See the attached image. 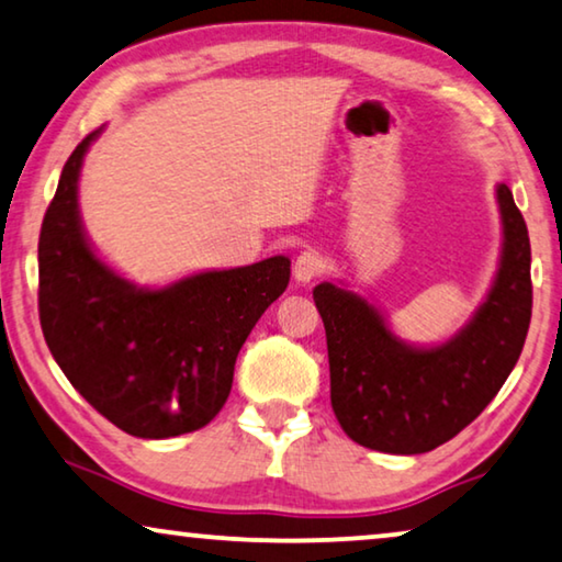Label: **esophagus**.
I'll use <instances>...</instances> for the list:
<instances>
[{
    "label": "esophagus",
    "mask_w": 562,
    "mask_h": 562,
    "mask_svg": "<svg viewBox=\"0 0 562 562\" xmlns=\"http://www.w3.org/2000/svg\"><path fill=\"white\" fill-rule=\"evenodd\" d=\"M323 257L313 252V249H307V252L300 255L295 259V265H292V278H295L300 284H307L313 282L317 274L323 272Z\"/></svg>",
    "instance_id": "34e87169"
}]
</instances>
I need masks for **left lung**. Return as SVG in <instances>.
<instances>
[{
  "mask_svg": "<svg viewBox=\"0 0 562 562\" xmlns=\"http://www.w3.org/2000/svg\"><path fill=\"white\" fill-rule=\"evenodd\" d=\"M502 259L490 295L437 348L398 340L368 300L338 284L313 290L330 361V404L342 431L386 454H424L480 416L522 353L532 315L530 237L507 183L497 187Z\"/></svg>",
  "mask_w": 562,
  "mask_h": 562,
  "instance_id": "1",
  "label": "left lung"
}]
</instances>
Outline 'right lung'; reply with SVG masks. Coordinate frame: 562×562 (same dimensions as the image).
Here are the masks:
<instances>
[{
  "label": "right lung",
  "instance_id": "right-lung-1",
  "mask_svg": "<svg viewBox=\"0 0 562 562\" xmlns=\"http://www.w3.org/2000/svg\"><path fill=\"white\" fill-rule=\"evenodd\" d=\"M88 133L40 229V325L75 391L131 437L169 439L222 412L239 348L290 282V259L199 272L164 290L123 280L90 249L78 212Z\"/></svg>",
  "mask_w": 562,
  "mask_h": 562
}]
</instances>
